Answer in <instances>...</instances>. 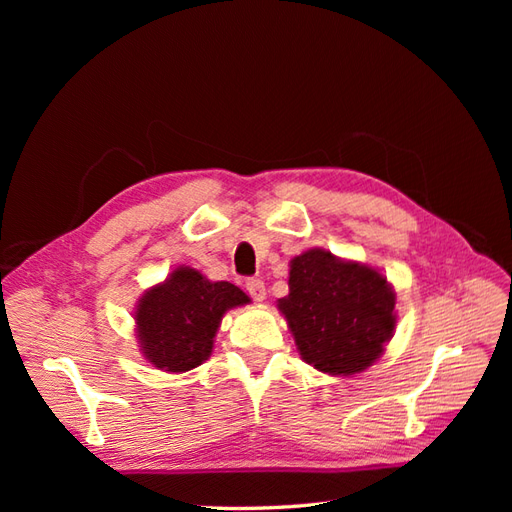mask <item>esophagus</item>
<instances>
[{
    "instance_id": "34e87169",
    "label": "esophagus",
    "mask_w": 512,
    "mask_h": 512,
    "mask_svg": "<svg viewBox=\"0 0 512 512\" xmlns=\"http://www.w3.org/2000/svg\"><path fill=\"white\" fill-rule=\"evenodd\" d=\"M245 290L250 292V297L254 301H262L267 297V288H265V282L260 280V277H250V280L245 282Z\"/></svg>"
}]
</instances>
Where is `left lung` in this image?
<instances>
[{"label": "left lung", "instance_id": "8db88e82", "mask_svg": "<svg viewBox=\"0 0 512 512\" xmlns=\"http://www.w3.org/2000/svg\"><path fill=\"white\" fill-rule=\"evenodd\" d=\"M288 288L277 307L305 363L331 376H352L380 359L397 322L395 292L382 273L307 250L292 258Z\"/></svg>", "mask_w": 512, "mask_h": 512}]
</instances>
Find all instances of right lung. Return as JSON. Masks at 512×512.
<instances>
[{"label": "right lung", "instance_id": "obj_1", "mask_svg": "<svg viewBox=\"0 0 512 512\" xmlns=\"http://www.w3.org/2000/svg\"><path fill=\"white\" fill-rule=\"evenodd\" d=\"M250 297L230 282H209L190 267H179L153 286L136 305V333L145 359L158 369L190 371L205 363L222 316Z\"/></svg>", "mask_w": 512, "mask_h": 512}]
</instances>
